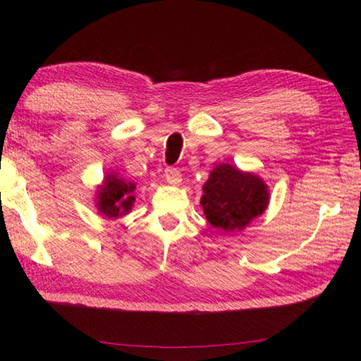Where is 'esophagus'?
I'll return each mask as SVG.
<instances>
[{
	"instance_id": "obj_1",
	"label": "esophagus",
	"mask_w": 361,
	"mask_h": 361,
	"mask_svg": "<svg viewBox=\"0 0 361 361\" xmlns=\"http://www.w3.org/2000/svg\"><path fill=\"white\" fill-rule=\"evenodd\" d=\"M164 178L169 183V185H180L183 176L180 173L178 169H173V167H167L166 172H164Z\"/></svg>"
}]
</instances>
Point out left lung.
Listing matches in <instances>:
<instances>
[{"instance_id": "obj_1", "label": "left lung", "mask_w": 361, "mask_h": 361, "mask_svg": "<svg viewBox=\"0 0 361 361\" xmlns=\"http://www.w3.org/2000/svg\"><path fill=\"white\" fill-rule=\"evenodd\" d=\"M207 221L224 232L245 229L269 205L267 185L258 175L242 172L231 164H219L202 188Z\"/></svg>"}]
</instances>
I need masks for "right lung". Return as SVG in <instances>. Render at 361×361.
<instances>
[{"label":"right lung","mask_w":361,"mask_h":361,"mask_svg":"<svg viewBox=\"0 0 361 361\" xmlns=\"http://www.w3.org/2000/svg\"><path fill=\"white\" fill-rule=\"evenodd\" d=\"M133 191L135 185L132 181L119 178L118 173H109L97 191V209L102 215L111 219L127 215L135 202Z\"/></svg>","instance_id":"1"}]
</instances>
